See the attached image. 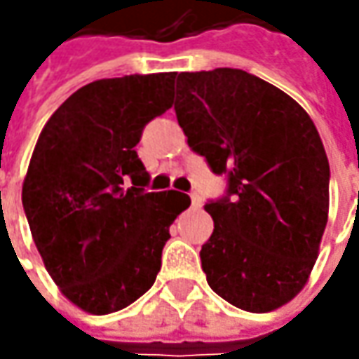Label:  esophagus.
<instances>
[{
  "instance_id": "1",
  "label": "esophagus",
  "mask_w": 359,
  "mask_h": 359,
  "mask_svg": "<svg viewBox=\"0 0 359 359\" xmlns=\"http://www.w3.org/2000/svg\"><path fill=\"white\" fill-rule=\"evenodd\" d=\"M189 198H191V205H194V208H201V198H200V194H196V191H191V194H189Z\"/></svg>"
}]
</instances>
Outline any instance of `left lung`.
<instances>
[{
  "label": "left lung",
  "instance_id": "8db88e82",
  "mask_svg": "<svg viewBox=\"0 0 359 359\" xmlns=\"http://www.w3.org/2000/svg\"><path fill=\"white\" fill-rule=\"evenodd\" d=\"M175 116L187 144L229 198L205 203L214 231L201 245L210 287L266 313L304 290L330 212V163L308 111L268 81L217 67L177 76Z\"/></svg>",
  "mask_w": 359,
  "mask_h": 359
}]
</instances>
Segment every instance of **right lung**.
I'll list each match as a JSON object with an SVG mask.
<instances>
[{
  "label": "right lung",
  "mask_w": 359,
  "mask_h": 359,
  "mask_svg": "<svg viewBox=\"0 0 359 359\" xmlns=\"http://www.w3.org/2000/svg\"><path fill=\"white\" fill-rule=\"evenodd\" d=\"M173 81L175 72L91 81L37 137L23 210L51 280L86 313H114L144 296L170 226L189 208L186 194L145 191L149 175L133 149L145 123L172 107Z\"/></svg>",
  "instance_id": "1"
}]
</instances>
